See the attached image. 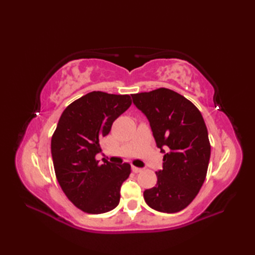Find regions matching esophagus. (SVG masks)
Masks as SVG:
<instances>
[{
  "mask_svg": "<svg viewBox=\"0 0 255 255\" xmlns=\"http://www.w3.org/2000/svg\"><path fill=\"white\" fill-rule=\"evenodd\" d=\"M131 169H132V171H133L134 173H139V172L142 171L141 167H137V166H134V165L131 166Z\"/></svg>",
  "mask_w": 255,
  "mask_h": 255,
  "instance_id": "esophagus-1",
  "label": "esophagus"
}]
</instances>
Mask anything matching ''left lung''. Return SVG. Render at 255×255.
Instances as JSON below:
<instances>
[{
	"label": "left lung",
	"instance_id": "8db88e82",
	"mask_svg": "<svg viewBox=\"0 0 255 255\" xmlns=\"http://www.w3.org/2000/svg\"><path fill=\"white\" fill-rule=\"evenodd\" d=\"M131 96L164 153L158 182L143 192L144 200L161 213H177L193 202L207 174L210 143L204 118L191 101L169 89Z\"/></svg>",
	"mask_w": 255,
	"mask_h": 255
}]
</instances>
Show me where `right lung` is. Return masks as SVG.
Returning <instances> with one entry per match:
<instances>
[{"label":"right lung","mask_w":255,"mask_h":255,"mask_svg":"<svg viewBox=\"0 0 255 255\" xmlns=\"http://www.w3.org/2000/svg\"><path fill=\"white\" fill-rule=\"evenodd\" d=\"M130 105L129 95L94 91L71 103L59 119L51 138L53 167L63 193L84 213L104 214L119 204L130 164L101 163L95 156L103 137Z\"/></svg>","instance_id":"1"}]
</instances>
